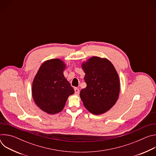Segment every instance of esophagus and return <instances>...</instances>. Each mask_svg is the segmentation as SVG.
Here are the masks:
<instances>
[{"label":"esophagus","instance_id":"1","mask_svg":"<svg viewBox=\"0 0 156 156\" xmlns=\"http://www.w3.org/2000/svg\"><path fill=\"white\" fill-rule=\"evenodd\" d=\"M75 94H77V95H78L79 94V93H80V90H79V89L78 88V87H75Z\"/></svg>","mask_w":156,"mask_h":156}]
</instances>
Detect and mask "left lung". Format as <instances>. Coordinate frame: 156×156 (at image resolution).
I'll return each instance as SVG.
<instances>
[{
  "label": "left lung",
  "instance_id": "left-lung-1",
  "mask_svg": "<svg viewBox=\"0 0 156 156\" xmlns=\"http://www.w3.org/2000/svg\"><path fill=\"white\" fill-rule=\"evenodd\" d=\"M86 87L80 91L84 107L94 115L106 112L118 100L120 84L113 64L105 58L92 57L81 64Z\"/></svg>",
  "mask_w": 156,
  "mask_h": 156
}]
</instances>
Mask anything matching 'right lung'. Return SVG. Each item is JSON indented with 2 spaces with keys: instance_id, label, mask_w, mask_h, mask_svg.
<instances>
[{
  "instance_id": "1",
  "label": "right lung",
  "mask_w": 156,
  "mask_h": 156,
  "mask_svg": "<svg viewBox=\"0 0 156 156\" xmlns=\"http://www.w3.org/2000/svg\"><path fill=\"white\" fill-rule=\"evenodd\" d=\"M66 64L59 58L44 62L40 66L32 84V96L41 110L49 114L63 109L69 96L75 91L64 75Z\"/></svg>"
}]
</instances>
